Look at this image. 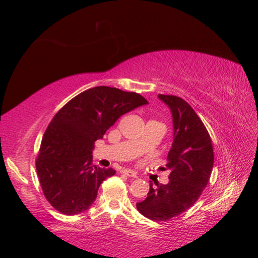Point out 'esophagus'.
I'll return each instance as SVG.
<instances>
[{
	"instance_id": "34e87169",
	"label": "esophagus",
	"mask_w": 258,
	"mask_h": 258,
	"mask_svg": "<svg viewBox=\"0 0 258 258\" xmlns=\"http://www.w3.org/2000/svg\"><path fill=\"white\" fill-rule=\"evenodd\" d=\"M122 173L126 174V176H128V177H132V178H136V177H137V173L132 170H122Z\"/></svg>"
}]
</instances>
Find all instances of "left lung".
<instances>
[{"label": "left lung", "mask_w": 258, "mask_h": 258, "mask_svg": "<svg viewBox=\"0 0 258 258\" xmlns=\"http://www.w3.org/2000/svg\"><path fill=\"white\" fill-rule=\"evenodd\" d=\"M170 106L173 117V143L165 170L170 182L150 184L146 200L137 210L153 221H168L186 211L206 188L214 167V148L205 125L184 99L159 94Z\"/></svg>", "instance_id": "left-lung-1"}]
</instances>
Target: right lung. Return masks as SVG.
<instances>
[{
  "label": "right lung",
  "instance_id": "right-lung-1",
  "mask_svg": "<svg viewBox=\"0 0 258 258\" xmlns=\"http://www.w3.org/2000/svg\"><path fill=\"white\" fill-rule=\"evenodd\" d=\"M148 104L136 92L98 86L74 97L53 116L36 158L43 195L64 215L84 212L96 200L99 185L114 176L112 168L92 165L94 142L121 115Z\"/></svg>",
  "mask_w": 258,
  "mask_h": 258
}]
</instances>
